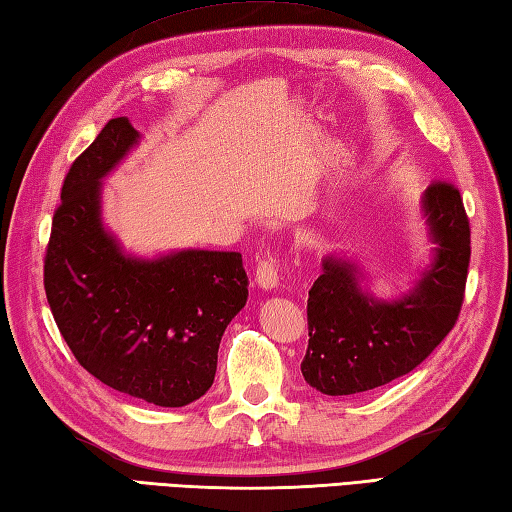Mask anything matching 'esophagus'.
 <instances>
[{"label":"esophagus","mask_w":512,"mask_h":512,"mask_svg":"<svg viewBox=\"0 0 512 512\" xmlns=\"http://www.w3.org/2000/svg\"><path fill=\"white\" fill-rule=\"evenodd\" d=\"M255 282L259 288H277L279 284V259L275 253H268L257 262L255 270Z\"/></svg>","instance_id":"34e87169"}]
</instances>
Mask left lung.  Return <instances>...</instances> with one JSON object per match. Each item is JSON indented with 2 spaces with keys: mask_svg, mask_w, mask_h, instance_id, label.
I'll return each instance as SVG.
<instances>
[{
  "mask_svg": "<svg viewBox=\"0 0 512 512\" xmlns=\"http://www.w3.org/2000/svg\"><path fill=\"white\" fill-rule=\"evenodd\" d=\"M424 215L435 259L417 286L395 302H379L359 284L350 259L326 257L308 290L306 382L324 395H355L417 368L453 330L464 304L470 224L459 190L433 182Z\"/></svg>",
  "mask_w": 512,
  "mask_h": 512,
  "instance_id": "1",
  "label": "left lung"
}]
</instances>
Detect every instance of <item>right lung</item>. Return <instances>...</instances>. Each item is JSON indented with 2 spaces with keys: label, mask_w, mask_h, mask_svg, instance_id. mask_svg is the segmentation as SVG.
Returning <instances> with one entry per match:
<instances>
[{
  "label": "right lung",
  "mask_w": 512,
  "mask_h": 512,
  "mask_svg": "<svg viewBox=\"0 0 512 512\" xmlns=\"http://www.w3.org/2000/svg\"><path fill=\"white\" fill-rule=\"evenodd\" d=\"M137 139L128 117L110 119L70 166L44 288L59 333L90 375L148 404L179 408L213 386L219 342L246 306L248 277L239 253H122L102 224L99 184Z\"/></svg>",
  "instance_id": "right-lung-1"
}]
</instances>
